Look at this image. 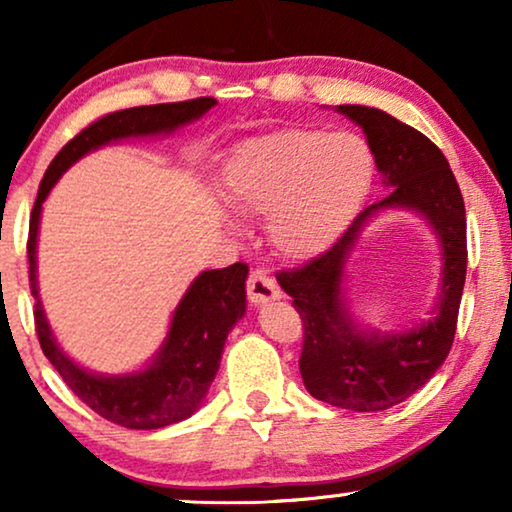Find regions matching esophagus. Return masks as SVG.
<instances>
[{"mask_svg": "<svg viewBox=\"0 0 512 512\" xmlns=\"http://www.w3.org/2000/svg\"><path fill=\"white\" fill-rule=\"evenodd\" d=\"M247 296L254 305H265L277 300L282 293H279L275 279H272L265 270H254L249 275L247 282Z\"/></svg>", "mask_w": 512, "mask_h": 512, "instance_id": "34e87169", "label": "esophagus"}]
</instances>
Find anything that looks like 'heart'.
Instances as JSON below:
<instances>
[{
    "label": "heart",
    "instance_id": "obj_1",
    "mask_svg": "<svg viewBox=\"0 0 512 512\" xmlns=\"http://www.w3.org/2000/svg\"><path fill=\"white\" fill-rule=\"evenodd\" d=\"M375 177V158L356 132L286 128L251 137L221 170V193L235 212L268 214L277 254L312 261L352 226Z\"/></svg>",
    "mask_w": 512,
    "mask_h": 512
}]
</instances>
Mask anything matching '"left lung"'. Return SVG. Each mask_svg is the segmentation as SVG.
Returning <instances> with one entry per match:
<instances>
[{
	"instance_id": "1",
	"label": "left lung",
	"mask_w": 512,
	"mask_h": 512,
	"mask_svg": "<svg viewBox=\"0 0 512 512\" xmlns=\"http://www.w3.org/2000/svg\"><path fill=\"white\" fill-rule=\"evenodd\" d=\"M335 111L363 130L389 193L363 209L326 254L298 270L279 272L277 282L303 319L298 363L305 389L338 408L377 412L422 389L450 354L466 279V209L450 163L429 137L382 109L340 104ZM389 208L422 215L439 237L444 258L432 317L405 332L361 325L344 291L346 261L360 230Z\"/></svg>"
}]
</instances>
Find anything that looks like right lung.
Returning a JSON list of instances; mask_svg holds the SVG:
<instances>
[{"mask_svg": "<svg viewBox=\"0 0 512 512\" xmlns=\"http://www.w3.org/2000/svg\"><path fill=\"white\" fill-rule=\"evenodd\" d=\"M216 104L214 97L188 102L132 107L102 116L81 130L48 165L39 184L37 202L30 216V286L34 296V324L39 345L62 380L90 410L125 429L149 431L177 424L191 417L205 403L219 370L228 333L247 312V275L244 263L223 270H205L193 279L179 305L174 307L163 345L144 368L123 375H102L83 368L58 345L39 298L37 242L41 209L58 179L76 160L100 146L132 137L172 135L181 125L198 121Z\"/></svg>", "mask_w": 512, "mask_h": 512, "instance_id": "obj_1", "label": "right lung"}]
</instances>
